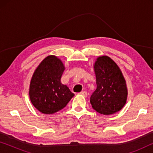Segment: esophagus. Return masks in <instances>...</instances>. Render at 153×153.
<instances>
[{"label":"esophagus","mask_w":153,"mask_h":153,"mask_svg":"<svg viewBox=\"0 0 153 153\" xmlns=\"http://www.w3.org/2000/svg\"><path fill=\"white\" fill-rule=\"evenodd\" d=\"M80 94H81V95H82L83 96H84V97H86L87 95H88V94L85 91H81Z\"/></svg>","instance_id":"34e87169"}]
</instances>
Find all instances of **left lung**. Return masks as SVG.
<instances>
[{"instance_id": "left-lung-1", "label": "left lung", "mask_w": 153, "mask_h": 153, "mask_svg": "<svg viewBox=\"0 0 153 153\" xmlns=\"http://www.w3.org/2000/svg\"><path fill=\"white\" fill-rule=\"evenodd\" d=\"M97 88L91 97L94 109L103 115H111L122 109L127 102V87L122 71L107 56L97 58L93 65Z\"/></svg>"}]
</instances>
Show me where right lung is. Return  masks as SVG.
Returning <instances> with one entry per match:
<instances>
[{
    "mask_svg": "<svg viewBox=\"0 0 153 153\" xmlns=\"http://www.w3.org/2000/svg\"><path fill=\"white\" fill-rule=\"evenodd\" d=\"M65 70L57 56H48L35 69L29 87V97L39 112L53 114L65 107L74 94L61 83Z\"/></svg>",
    "mask_w": 153,
    "mask_h": 153,
    "instance_id": "1",
    "label": "right lung"
}]
</instances>
